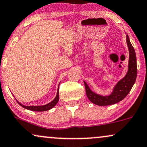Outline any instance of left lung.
<instances>
[{
	"label": "left lung",
	"instance_id": "obj_1",
	"mask_svg": "<svg viewBox=\"0 0 147 147\" xmlns=\"http://www.w3.org/2000/svg\"><path fill=\"white\" fill-rule=\"evenodd\" d=\"M126 38L127 47L129 49V53L128 70H127V74L125 77L115 85L112 93L109 95L103 96V95L94 92L88 86L87 83L84 81L85 88H86V95H87L88 99L95 105L105 106L117 103L124 99L127 96V95L131 90L134 84H135L136 77H137L136 55L135 50H134L133 46L131 44L128 35H127Z\"/></svg>",
	"mask_w": 147,
	"mask_h": 147
}]
</instances>
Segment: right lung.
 Wrapping results in <instances>:
<instances>
[{
	"label": "right lung",
	"mask_w": 147,
	"mask_h": 147,
	"mask_svg": "<svg viewBox=\"0 0 147 147\" xmlns=\"http://www.w3.org/2000/svg\"><path fill=\"white\" fill-rule=\"evenodd\" d=\"M59 87H58L57 89V95L55 96V98H54L52 101L49 102V103L46 104V105H30V106H26L24 105H22V103H20V102H18L16 100V101L18 102V104H20V105L22 106V107H24V109H29V110L31 111H35V112H45V111H48L49 109H52L53 107H55L57 105L58 101H59Z\"/></svg>",
	"instance_id": "right-lung-1"
}]
</instances>
